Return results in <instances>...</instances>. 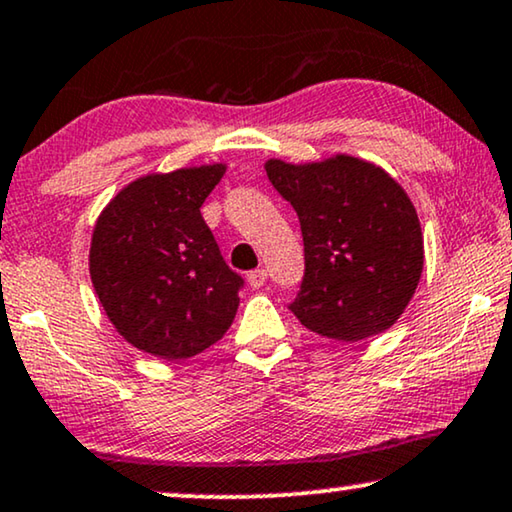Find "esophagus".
<instances>
[{
	"mask_svg": "<svg viewBox=\"0 0 512 512\" xmlns=\"http://www.w3.org/2000/svg\"><path fill=\"white\" fill-rule=\"evenodd\" d=\"M248 283H250V288H262L264 283H267V271L264 269H255V271H250L248 274Z\"/></svg>",
	"mask_w": 512,
	"mask_h": 512,
	"instance_id": "esophagus-1",
	"label": "esophagus"
}]
</instances>
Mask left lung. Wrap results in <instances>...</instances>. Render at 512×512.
Masks as SVG:
<instances>
[{
  "mask_svg": "<svg viewBox=\"0 0 512 512\" xmlns=\"http://www.w3.org/2000/svg\"><path fill=\"white\" fill-rule=\"evenodd\" d=\"M295 208L304 281L290 311L320 337L360 342L403 316L424 271V236L410 196L384 168L349 154L264 163Z\"/></svg>",
  "mask_w": 512,
  "mask_h": 512,
  "instance_id": "left-lung-1",
  "label": "left lung"
}]
</instances>
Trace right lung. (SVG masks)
Returning a JSON list of instances; mask_svg holds the SVG:
<instances>
[{
  "label": "right lung",
  "mask_w": 512,
  "mask_h": 512,
  "mask_svg": "<svg viewBox=\"0 0 512 512\" xmlns=\"http://www.w3.org/2000/svg\"><path fill=\"white\" fill-rule=\"evenodd\" d=\"M224 163L149 173L107 203L88 271L109 323L138 351L187 360L220 342L243 278L227 267L201 206Z\"/></svg>",
  "instance_id": "obj_1"
}]
</instances>
